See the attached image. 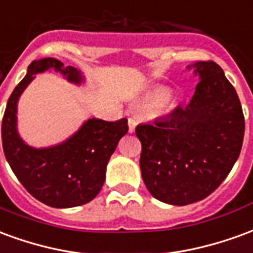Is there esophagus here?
<instances>
[{
  "label": "esophagus",
  "mask_w": 253,
  "mask_h": 253,
  "mask_svg": "<svg viewBox=\"0 0 253 253\" xmlns=\"http://www.w3.org/2000/svg\"><path fill=\"white\" fill-rule=\"evenodd\" d=\"M135 126H137V122H135V119L130 118V119H128V131L130 132L135 131Z\"/></svg>",
  "instance_id": "34e87169"
}]
</instances>
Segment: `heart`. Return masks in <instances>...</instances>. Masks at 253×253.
Wrapping results in <instances>:
<instances>
[{"label": "heart", "mask_w": 253, "mask_h": 253, "mask_svg": "<svg viewBox=\"0 0 253 253\" xmlns=\"http://www.w3.org/2000/svg\"><path fill=\"white\" fill-rule=\"evenodd\" d=\"M169 89L167 88H157L150 90L149 93H146V96L143 97V105L148 107V108H156V107H160V105L165 103L168 97H169Z\"/></svg>", "instance_id": "b5f03b06"}]
</instances>
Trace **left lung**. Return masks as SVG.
I'll use <instances>...</instances> for the list:
<instances>
[{"label": "left lung", "instance_id": "left-lung-1", "mask_svg": "<svg viewBox=\"0 0 253 253\" xmlns=\"http://www.w3.org/2000/svg\"><path fill=\"white\" fill-rule=\"evenodd\" d=\"M187 69L199 78L190 104L135 128L145 186L156 199L175 206L217 190L239 159L245 130L239 96L222 69L211 61Z\"/></svg>", "mask_w": 253, "mask_h": 253}]
</instances>
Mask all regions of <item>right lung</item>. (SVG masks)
<instances>
[{
	"label": "right lung",
	"instance_id": "obj_1",
	"mask_svg": "<svg viewBox=\"0 0 253 253\" xmlns=\"http://www.w3.org/2000/svg\"><path fill=\"white\" fill-rule=\"evenodd\" d=\"M47 70L58 72L76 85L85 83L81 70L63 66L55 58L31 63L3 114V153L16 177L38 201L57 209L81 206L92 201L104 184L110 157L128 130L127 119L107 122L90 118L63 142L47 148L28 145L17 130V103L36 74Z\"/></svg>",
	"mask_w": 253,
	"mask_h": 253
}]
</instances>
